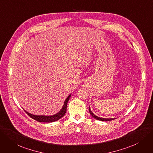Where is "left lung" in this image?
<instances>
[{"mask_svg":"<svg viewBox=\"0 0 153 153\" xmlns=\"http://www.w3.org/2000/svg\"><path fill=\"white\" fill-rule=\"evenodd\" d=\"M89 112H90V115H91V116H92V117H93L94 118H95V119H97V120H101V121H110V120H112L116 119V118H102V117H98V116H97L96 115H95L91 111L90 107H89Z\"/></svg>","mask_w":153,"mask_h":153,"instance_id":"8db88e82","label":"left lung"}]
</instances>
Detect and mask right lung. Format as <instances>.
<instances>
[{
    "label": "right lung",
    "instance_id": "obj_1",
    "mask_svg": "<svg viewBox=\"0 0 153 153\" xmlns=\"http://www.w3.org/2000/svg\"><path fill=\"white\" fill-rule=\"evenodd\" d=\"M71 97V94H70L68 97L66 98V100L64 102V104L60 111L56 113V114L53 115H33L27 112L26 110L24 109V111L26 112V114L29 116L32 119L37 120L40 123H53V122L58 120L62 117H63L65 115L66 112V106H67V103H68L70 98Z\"/></svg>",
    "mask_w": 153,
    "mask_h": 153
}]
</instances>
